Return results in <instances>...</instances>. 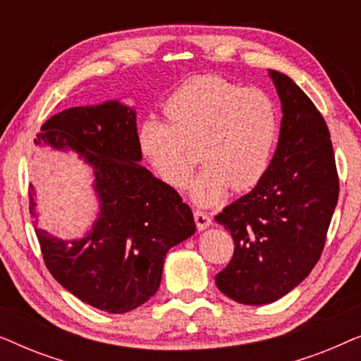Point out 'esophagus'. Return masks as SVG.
Instances as JSON below:
<instances>
[{
  "instance_id": "34e87169",
  "label": "esophagus",
  "mask_w": 361,
  "mask_h": 361,
  "mask_svg": "<svg viewBox=\"0 0 361 361\" xmlns=\"http://www.w3.org/2000/svg\"><path fill=\"white\" fill-rule=\"evenodd\" d=\"M194 219H195L197 228L199 230H205L207 226L212 224L210 215L207 214V212H202V210H194Z\"/></svg>"
}]
</instances>
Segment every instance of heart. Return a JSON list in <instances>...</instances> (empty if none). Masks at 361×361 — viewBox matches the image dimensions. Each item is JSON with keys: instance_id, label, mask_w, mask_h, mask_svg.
Wrapping results in <instances>:
<instances>
[{"instance_id": "b5f03b06", "label": "heart", "mask_w": 361, "mask_h": 361, "mask_svg": "<svg viewBox=\"0 0 361 361\" xmlns=\"http://www.w3.org/2000/svg\"><path fill=\"white\" fill-rule=\"evenodd\" d=\"M167 118H146L137 126L140 152L156 176L182 189L190 182L192 200L212 205L226 194L253 189L269 169L281 131L279 106L268 92L245 88L220 75L185 80L164 100Z\"/></svg>"}]
</instances>
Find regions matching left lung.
Masks as SVG:
<instances>
[{
	"label": "left lung",
	"mask_w": 361,
	"mask_h": 361,
	"mask_svg": "<svg viewBox=\"0 0 361 361\" xmlns=\"http://www.w3.org/2000/svg\"><path fill=\"white\" fill-rule=\"evenodd\" d=\"M283 103L278 149L258 185L215 220L235 250L215 276L240 304H269L307 278L322 255L338 200L330 133L312 100L284 73L269 71Z\"/></svg>",
	"instance_id": "1"
}]
</instances>
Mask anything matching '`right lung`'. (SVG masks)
Here are the masks:
<instances>
[{
	"label": "right lung",
	"instance_id": "obj_1",
	"mask_svg": "<svg viewBox=\"0 0 361 361\" xmlns=\"http://www.w3.org/2000/svg\"><path fill=\"white\" fill-rule=\"evenodd\" d=\"M136 113L118 102L63 110L34 142L77 151L95 172L100 219L85 238L62 241L36 230L49 273L92 307L125 314L149 300L172 246L195 231L176 189L137 164ZM34 219V189L29 187Z\"/></svg>",
	"mask_w": 361,
	"mask_h": 361
}]
</instances>
